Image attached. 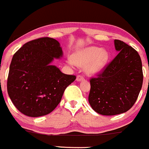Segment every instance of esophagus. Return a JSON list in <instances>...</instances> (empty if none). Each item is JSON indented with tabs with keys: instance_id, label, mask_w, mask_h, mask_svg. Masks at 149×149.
I'll return each instance as SVG.
<instances>
[{
	"instance_id": "esophagus-1",
	"label": "esophagus",
	"mask_w": 149,
	"mask_h": 149,
	"mask_svg": "<svg viewBox=\"0 0 149 149\" xmlns=\"http://www.w3.org/2000/svg\"><path fill=\"white\" fill-rule=\"evenodd\" d=\"M77 79V82H79V81L84 80V77L82 76V75H77V79Z\"/></svg>"
}]
</instances>
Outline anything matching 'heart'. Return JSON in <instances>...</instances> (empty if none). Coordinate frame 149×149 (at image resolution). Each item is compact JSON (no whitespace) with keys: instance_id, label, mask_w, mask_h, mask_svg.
I'll return each mask as SVG.
<instances>
[{"instance_id":"obj_1","label":"heart","mask_w":149,"mask_h":149,"mask_svg":"<svg viewBox=\"0 0 149 149\" xmlns=\"http://www.w3.org/2000/svg\"><path fill=\"white\" fill-rule=\"evenodd\" d=\"M109 54L107 50L96 46H89L79 50L72 56V62L79 67H85L88 74H95L102 71L108 62Z\"/></svg>"}]
</instances>
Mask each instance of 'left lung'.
I'll use <instances>...</instances> for the list:
<instances>
[{"label": "left lung", "instance_id": "left-lung-1", "mask_svg": "<svg viewBox=\"0 0 149 149\" xmlns=\"http://www.w3.org/2000/svg\"><path fill=\"white\" fill-rule=\"evenodd\" d=\"M117 56L96 77L91 78L88 101L102 115L126 112L136 101L143 85L142 62L138 53L123 41L114 40Z\"/></svg>", "mask_w": 149, "mask_h": 149}]
</instances>
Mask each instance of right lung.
Masks as SVG:
<instances>
[{"label":"right lung","instance_id":"add662e5","mask_svg":"<svg viewBox=\"0 0 149 149\" xmlns=\"http://www.w3.org/2000/svg\"><path fill=\"white\" fill-rule=\"evenodd\" d=\"M60 43L41 38L25 43L13 56L7 91L16 108L24 115L38 117L55 109L68 85L76 79L51 62L62 57Z\"/></svg>","mask_w":149,"mask_h":149}]
</instances>
